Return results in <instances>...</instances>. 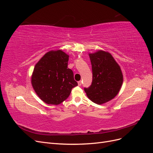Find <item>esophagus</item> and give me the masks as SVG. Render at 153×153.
I'll return each instance as SVG.
<instances>
[{"instance_id":"1","label":"esophagus","mask_w":153,"mask_h":153,"mask_svg":"<svg viewBox=\"0 0 153 153\" xmlns=\"http://www.w3.org/2000/svg\"><path fill=\"white\" fill-rule=\"evenodd\" d=\"M78 85H79V86H81V85H82V82H81V81L78 82Z\"/></svg>"}]
</instances>
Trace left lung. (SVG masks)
I'll use <instances>...</instances> for the list:
<instances>
[{
	"mask_svg": "<svg viewBox=\"0 0 153 153\" xmlns=\"http://www.w3.org/2000/svg\"><path fill=\"white\" fill-rule=\"evenodd\" d=\"M89 55L92 82L90 87L84 88V91L92 101L101 105L112 100L119 93L123 82V73L110 53L98 50Z\"/></svg>",
	"mask_w": 153,
	"mask_h": 153,
	"instance_id": "1",
	"label": "left lung"
}]
</instances>
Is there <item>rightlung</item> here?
I'll list each match as a JSON object with an SVG mask.
<instances>
[{
    "mask_svg": "<svg viewBox=\"0 0 153 153\" xmlns=\"http://www.w3.org/2000/svg\"><path fill=\"white\" fill-rule=\"evenodd\" d=\"M69 55L62 50L50 51L36 64L32 85L39 98L48 105H57L66 100L78 85L73 72L68 68Z\"/></svg>",
    "mask_w": 153,
    "mask_h": 153,
    "instance_id": "obj_1",
    "label": "right lung"
}]
</instances>
